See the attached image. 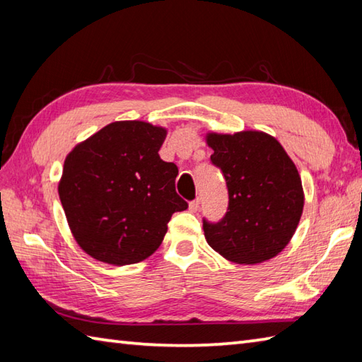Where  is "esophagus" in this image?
Listing matches in <instances>:
<instances>
[{"label":"esophagus","mask_w":362,"mask_h":362,"mask_svg":"<svg viewBox=\"0 0 362 362\" xmlns=\"http://www.w3.org/2000/svg\"><path fill=\"white\" fill-rule=\"evenodd\" d=\"M199 205H201V201H199V199H194L193 202H189V206H188V209H189V211H191V213H196V211L199 210Z\"/></svg>","instance_id":"esophagus-1"}]
</instances>
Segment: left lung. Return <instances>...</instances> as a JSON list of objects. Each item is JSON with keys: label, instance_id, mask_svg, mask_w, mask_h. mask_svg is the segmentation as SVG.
I'll use <instances>...</instances> for the list:
<instances>
[{"label": "left lung", "instance_id": "8db88e82", "mask_svg": "<svg viewBox=\"0 0 362 362\" xmlns=\"http://www.w3.org/2000/svg\"><path fill=\"white\" fill-rule=\"evenodd\" d=\"M211 163L226 177L228 206L219 222L204 219L205 240L238 264H257L286 247L303 211L302 180L274 136L259 130L206 134Z\"/></svg>", "mask_w": 362, "mask_h": 362}]
</instances>
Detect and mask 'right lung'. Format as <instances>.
Wrapping results in <instances>:
<instances>
[{"mask_svg":"<svg viewBox=\"0 0 362 362\" xmlns=\"http://www.w3.org/2000/svg\"><path fill=\"white\" fill-rule=\"evenodd\" d=\"M166 129L115 121L68 153L59 183L76 243L98 261L134 264L151 257L168 222L188 204L175 193L179 169L158 156Z\"/></svg>","mask_w":362,"mask_h":362,"instance_id":"obj_1","label":"right lung"}]
</instances>
